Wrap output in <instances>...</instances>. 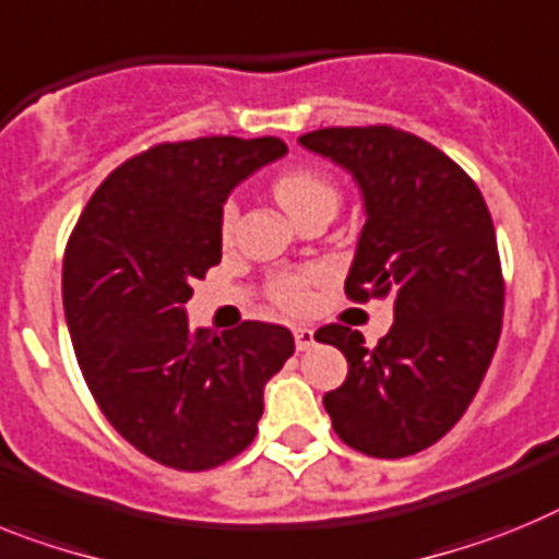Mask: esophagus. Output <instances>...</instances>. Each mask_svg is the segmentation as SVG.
Instances as JSON below:
<instances>
[{
	"mask_svg": "<svg viewBox=\"0 0 559 559\" xmlns=\"http://www.w3.org/2000/svg\"><path fill=\"white\" fill-rule=\"evenodd\" d=\"M293 334H295V348H298V352H307V348L314 346V332L309 326H298Z\"/></svg>",
	"mask_w": 559,
	"mask_h": 559,
	"instance_id": "1",
	"label": "esophagus"
}]
</instances>
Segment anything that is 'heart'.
<instances>
[{
	"instance_id": "b5f03b06",
	"label": "heart",
	"mask_w": 559,
	"mask_h": 559,
	"mask_svg": "<svg viewBox=\"0 0 559 559\" xmlns=\"http://www.w3.org/2000/svg\"><path fill=\"white\" fill-rule=\"evenodd\" d=\"M273 193L278 199V205L284 207L293 219L304 216L312 207H332L337 211L340 191L334 186V179L329 174L318 171L312 165H293L284 168L278 177L273 179ZM236 219H239V207L233 199H227L219 211V233L222 239H230L236 230ZM318 270H295V273H281L270 281V298L278 304L284 312L300 314L312 307V286L318 284Z\"/></svg>"
}]
</instances>
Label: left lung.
I'll return each instance as SVG.
<instances>
[{
  "label": "left lung",
  "instance_id": "1",
  "mask_svg": "<svg viewBox=\"0 0 559 559\" xmlns=\"http://www.w3.org/2000/svg\"><path fill=\"white\" fill-rule=\"evenodd\" d=\"M300 143L348 168L366 199L346 295L394 300V326L377 346L340 323L314 332L348 360L323 407L348 448L405 459L464 416L501 337L492 216L459 163L394 126H332Z\"/></svg>",
  "mask_w": 559,
  "mask_h": 559
}]
</instances>
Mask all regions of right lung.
Returning <instances> with one entry per match:
<instances>
[{"instance_id": "obj_1", "label": "right lung", "mask_w": 559, "mask_h": 559, "mask_svg": "<svg viewBox=\"0 0 559 559\" xmlns=\"http://www.w3.org/2000/svg\"><path fill=\"white\" fill-rule=\"evenodd\" d=\"M284 152L278 138L157 143L100 182L70 233L61 295L78 366L109 425L163 467L202 473L250 448L264 382L295 352L284 326L216 334L182 309L222 261L230 188Z\"/></svg>"}]
</instances>
